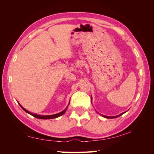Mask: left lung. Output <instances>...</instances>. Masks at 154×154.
I'll return each mask as SVG.
<instances>
[{"instance_id":"8db88e82","label":"left lung","mask_w":154,"mask_h":154,"mask_svg":"<svg viewBox=\"0 0 154 154\" xmlns=\"http://www.w3.org/2000/svg\"><path fill=\"white\" fill-rule=\"evenodd\" d=\"M92 97H91V100H92ZM92 102V101H91ZM126 112H123V113H122V114H119V115H118V116H105V115H102V114H101L102 116H103V117H104V118H109V119H111V118H118V117H119V116H122V114H125Z\"/></svg>"}]
</instances>
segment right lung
<instances>
[{
	"mask_svg": "<svg viewBox=\"0 0 154 154\" xmlns=\"http://www.w3.org/2000/svg\"><path fill=\"white\" fill-rule=\"evenodd\" d=\"M69 103H70V101H69V103L67 106L66 108V109H64L63 111L60 112H59V113H58V114H53V115H45H45H39V114H34V113H31V112H29L28 110H27L26 109H24V107H23L19 103H18V104H19V105L21 106V108H22L23 110H24L26 112L28 113L29 114L32 116H33V117H35V118H38V119H54V118H58V117H60V116H62L63 114H64L65 113H66V110H67V107H68Z\"/></svg>",
	"mask_w": 154,
	"mask_h": 154,
	"instance_id": "1",
	"label": "right lung"
}]
</instances>
